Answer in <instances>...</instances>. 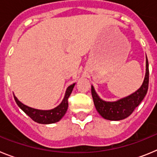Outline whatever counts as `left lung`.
<instances>
[{"instance_id": "8db88e82", "label": "left lung", "mask_w": 157, "mask_h": 157, "mask_svg": "<svg viewBox=\"0 0 157 157\" xmlns=\"http://www.w3.org/2000/svg\"><path fill=\"white\" fill-rule=\"evenodd\" d=\"M149 62L146 56V73L141 86L131 95L115 102L102 101L96 94L94 87H91V94L97 111L106 120L114 121L123 120L130 116L146 95L149 88Z\"/></svg>"}]
</instances>
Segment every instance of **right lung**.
Here are the masks:
<instances>
[{
	"mask_svg": "<svg viewBox=\"0 0 157 157\" xmlns=\"http://www.w3.org/2000/svg\"><path fill=\"white\" fill-rule=\"evenodd\" d=\"M75 86V84H72L70 86L67 87L65 94L64 98L61 104L57 106L55 109L52 110H37V109H32L27 105H23L21 103L16 96L14 95V98L16 101L18 106L28 116H30L34 121L37 122L38 123H42V124H49V123H53L59 121L62 117L65 115L67 108H68V98L71 94L73 88Z\"/></svg>",
	"mask_w": 157,
	"mask_h": 157,
	"instance_id": "1",
	"label": "right lung"
}]
</instances>
